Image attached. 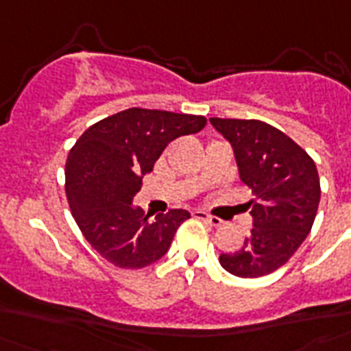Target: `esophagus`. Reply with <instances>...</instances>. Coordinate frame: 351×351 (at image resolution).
I'll use <instances>...</instances> for the list:
<instances>
[{"mask_svg": "<svg viewBox=\"0 0 351 351\" xmlns=\"http://www.w3.org/2000/svg\"><path fill=\"white\" fill-rule=\"evenodd\" d=\"M193 217L198 220H204V222H208V224L215 226V228L222 224V220H220L219 217H213V215L206 213V211H200V209H195V211H193Z\"/></svg>", "mask_w": 351, "mask_h": 351, "instance_id": "obj_1", "label": "esophagus"}]
</instances>
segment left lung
<instances>
[{
    "label": "left lung",
    "mask_w": 351,
    "mask_h": 351,
    "mask_svg": "<svg viewBox=\"0 0 351 351\" xmlns=\"http://www.w3.org/2000/svg\"><path fill=\"white\" fill-rule=\"evenodd\" d=\"M209 121L231 143L240 180L253 191L245 204L253 217L251 234L239 251L222 253L220 264L237 277H264L289 261L313 226L321 200L315 162L261 120Z\"/></svg>",
    "instance_id": "left-lung-1"
}]
</instances>
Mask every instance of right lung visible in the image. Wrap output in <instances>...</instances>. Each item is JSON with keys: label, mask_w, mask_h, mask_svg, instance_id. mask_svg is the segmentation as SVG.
I'll return each instance as SVG.
<instances>
[{"label": "right lung", "mask_w": 351, "mask_h": 351, "mask_svg": "<svg viewBox=\"0 0 351 351\" xmlns=\"http://www.w3.org/2000/svg\"><path fill=\"white\" fill-rule=\"evenodd\" d=\"M206 118L154 109H127L90 125L74 143L65 164V193L76 224L106 261L140 269L167 253L186 209L143 213L132 204L175 138L195 134Z\"/></svg>", "instance_id": "add662e5"}]
</instances>
